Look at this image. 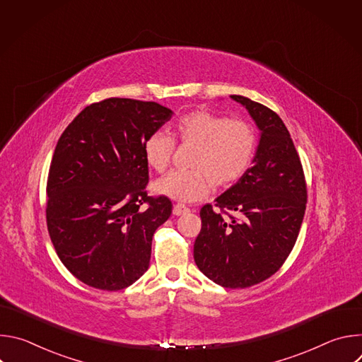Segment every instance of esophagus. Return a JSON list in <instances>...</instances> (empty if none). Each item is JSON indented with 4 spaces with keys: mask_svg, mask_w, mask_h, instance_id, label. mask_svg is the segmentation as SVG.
I'll list each match as a JSON object with an SVG mask.
<instances>
[{
    "mask_svg": "<svg viewBox=\"0 0 362 362\" xmlns=\"http://www.w3.org/2000/svg\"><path fill=\"white\" fill-rule=\"evenodd\" d=\"M189 212V208L186 204H183V203H176L175 206H173V215H176V216H180V215H185V214H187Z\"/></svg>",
    "mask_w": 362,
    "mask_h": 362,
    "instance_id": "34e87169",
    "label": "esophagus"
}]
</instances>
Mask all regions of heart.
Segmentation results:
<instances>
[{
	"instance_id": "b5f03b06",
	"label": "heart",
	"mask_w": 362,
	"mask_h": 362,
	"mask_svg": "<svg viewBox=\"0 0 362 362\" xmlns=\"http://www.w3.org/2000/svg\"><path fill=\"white\" fill-rule=\"evenodd\" d=\"M173 136L182 144L194 146L190 170H172L154 183L156 192L179 200L194 202L208 196L214 185L221 187L239 182L253 163L257 136L245 120H229L209 110H194L182 116L173 126ZM175 139L153 132L143 143L147 165L163 172L175 153Z\"/></svg>"
}]
</instances>
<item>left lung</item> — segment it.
<instances>
[{
    "instance_id": "1",
    "label": "left lung",
    "mask_w": 362,
    "mask_h": 362,
    "mask_svg": "<svg viewBox=\"0 0 362 362\" xmlns=\"http://www.w3.org/2000/svg\"><path fill=\"white\" fill-rule=\"evenodd\" d=\"M261 130L253 166L200 209L193 256L200 272L225 288H249L271 278L289 256L306 209V182L281 117L261 103L230 95Z\"/></svg>"
}]
</instances>
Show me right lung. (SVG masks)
<instances>
[{"label": "right lung", "instance_id": "obj_1", "mask_svg": "<svg viewBox=\"0 0 362 362\" xmlns=\"http://www.w3.org/2000/svg\"><path fill=\"white\" fill-rule=\"evenodd\" d=\"M172 115L159 103L110 97L87 106L59 139L47 179V229L83 284L120 291L148 269L153 235L173 204L147 196L143 143Z\"/></svg>", "mask_w": 362, "mask_h": 362}]
</instances>
